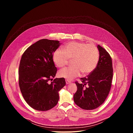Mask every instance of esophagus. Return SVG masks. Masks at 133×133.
Wrapping results in <instances>:
<instances>
[{
	"label": "esophagus",
	"instance_id": "obj_1",
	"mask_svg": "<svg viewBox=\"0 0 133 133\" xmlns=\"http://www.w3.org/2000/svg\"><path fill=\"white\" fill-rule=\"evenodd\" d=\"M71 83V82L70 81H69V80H66V84L67 85H68V84H69L70 83Z\"/></svg>",
	"mask_w": 133,
	"mask_h": 133
}]
</instances>
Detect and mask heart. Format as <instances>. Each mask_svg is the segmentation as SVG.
<instances>
[{
	"mask_svg": "<svg viewBox=\"0 0 133 133\" xmlns=\"http://www.w3.org/2000/svg\"><path fill=\"white\" fill-rule=\"evenodd\" d=\"M52 59L55 65L59 68L66 65L68 60L71 59L72 66L59 71L60 77L71 80L79 76L81 72L87 75L96 68L99 59L97 48L93 44L71 42L62 48V51L56 50L52 54Z\"/></svg>",
	"mask_w": 133,
	"mask_h": 133,
	"instance_id": "obj_1",
	"label": "heart"
}]
</instances>
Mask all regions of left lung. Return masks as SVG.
I'll return each instance as SVG.
<instances>
[{
  "mask_svg": "<svg viewBox=\"0 0 133 133\" xmlns=\"http://www.w3.org/2000/svg\"><path fill=\"white\" fill-rule=\"evenodd\" d=\"M99 52L96 67L87 77L82 78L81 83L75 82L77 90L74 95L75 103L81 108L92 110L101 106L106 99L112 78V60L108 52L97 45Z\"/></svg>",
  "mask_w": 133,
  "mask_h": 133,
  "instance_id": "left-lung-1",
  "label": "left lung"
}]
</instances>
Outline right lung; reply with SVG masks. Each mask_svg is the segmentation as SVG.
Returning <instances> with one entry per match:
<instances>
[{
    "mask_svg": "<svg viewBox=\"0 0 133 133\" xmlns=\"http://www.w3.org/2000/svg\"><path fill=\"white\" fill-rule=\"evenodd\" d=\"M61 45L58 41L43 39L29 46L22 56L19 85L27 103L36 110L46 111L55 106L58 92L66 85L64 78L52 79L57 69L52 56Z\"/></svg>",
    "mask_w": 133,
    "mask_h": 133,
    "instance_id": "obj_1",
    "label": "right lung"
}]
</instances>
